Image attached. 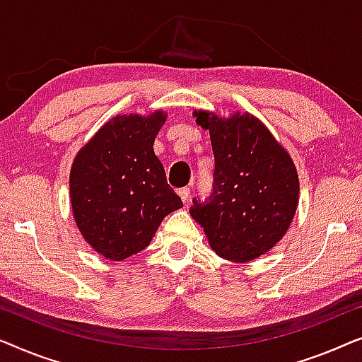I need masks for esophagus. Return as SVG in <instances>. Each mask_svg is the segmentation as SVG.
Segmentation results:
<instances>
[{
    "label": "esophagus",
    "instance_id": "1",
    "mask_svg": "<svg viewBox=\"0 0 362 362\" xmlns=\"http://www.w3.org/2000/svg\"><path fill=\"white\" fill-rule=\"evenodd\" d=\"M177 193H179V197L182 198V202H183V203H187V202H188V198H190V190H188L187 187L179 188V190H177Z\"/></svg>",
    "mask_w": 362,
    "mask_h": 362
}]
</instances>
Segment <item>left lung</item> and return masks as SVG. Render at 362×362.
Returning a JSON list of instances; mask_svg holds the SVG:
<instances>
[{"label":"left lung","mask_w":362,"mask_h":362,"mask_svg":"<svg viewBox=\"0 0 362 362\" xmlns=\"http://www.w3.org/2000/svg\"><path fill=\"white\" fill-rule=\"evenodd\" d=\"M193 116L210 131L215 185L210 202L193 200L190 215L218 256L254 261L281 241L297 211L300 185L292 157L251 113L221 118L200 110Z\"/></svg>","instance_id":"left-lung-1"}]
</instances>
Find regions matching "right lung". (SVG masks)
Here are the masks:
<instances>
[{
	"label": "right lung",
	"mask_w": 362,
	"mask_h": 362,
	"mask_svg": "<svg viewBox=\"0 0 362 362\" xmlns=\"http://www.w3.org/2000/svg\"><path fill=\"white\" fill-rule=\"evenodd\" d=\"M167 115H118L101 126L75 156L70 203L81 236L110 261L147 247L182 200L165 179L154 141Z\"/></svg>",
	"instance_id": "right-lung-1"
}]
</instances>
